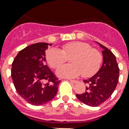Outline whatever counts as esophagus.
Segmentation results:
<instances>
[{
  "mask_svg": "<svg viewBox=\"0 0 129 129\" xmlns=\"http://www.w3.org/2000/svg\"><path fill=\"white\" fill-rule=\"evenodd\" d=\"M70 81L72 83H74V84H76V83H78V80H70Z\"/></svg>",
  "mask_w": 129,
  "mask_h": 129,
  "instance_id": "34e87169",
  "label": "esophagus"
}]
</instances>
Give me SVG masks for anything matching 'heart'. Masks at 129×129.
Returning a JSON list of instances; mask_svg holds the SVG:
<instances>
[{
	"mask_svg": "<svg viewBox=\"0 0 129 129\" xmlns=\"http://www.w3.org/2000/svg\"><path fill=\"white\" fill-rule=\"evenodd\" d=\"M70 58V65H65L57 70L56 74L61 78H73L82 74L84 77H90L96 74L102 62V53L92 48L88 43L80 41L64 44L61 50L51 48L46 53L48 64L57 68Z\"/></svg>",
	"mask_w": 129,
	"mask_h": 129,
	"instance_id": "1",
	"label": "heart"
}]
</instances>
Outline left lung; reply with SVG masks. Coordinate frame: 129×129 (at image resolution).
Wrapping results in <instances>:
<instances>
[{
    "mask_svg": "<svg viewBox=\"0 0 129 129\" xmlns=\"http://www.w3.org/2000/svg\"><path fill=\"white\" fill-rule=\"evenodd\" d=\"M102 49L103 63L100 69L92 78L84 80L86 92L76 94L78 99L90 106H98L112 95L118 82L119 68L116 57L110 49L98 43Z\"/></svg>",
    "mask_w": 129,
    "mask_h": 129,
    "instance_id": "left-lung-1",
    "label": "left lung"
}]
</instances>
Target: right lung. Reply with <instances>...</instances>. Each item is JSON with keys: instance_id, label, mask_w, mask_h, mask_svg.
Wrapping results in <instances>:
<instances>
[{"instance_id": "1", "label": "right lung", "mask_w": 129, "mask_h": 129, "mask_svg": "<svg viewBox=\"0 0 129 129\" xmlns=\"http://www.w3.org/2000/svg\"><path fill=\"white\" fill-rule=\"evenodd\" d=\"M51 45L37 43L27 46L19 51L12 63L11 77L15 89L24 100L34 106L52 100L61 81L46 64L45 50Z\"/></svg>"}]
</instances>
